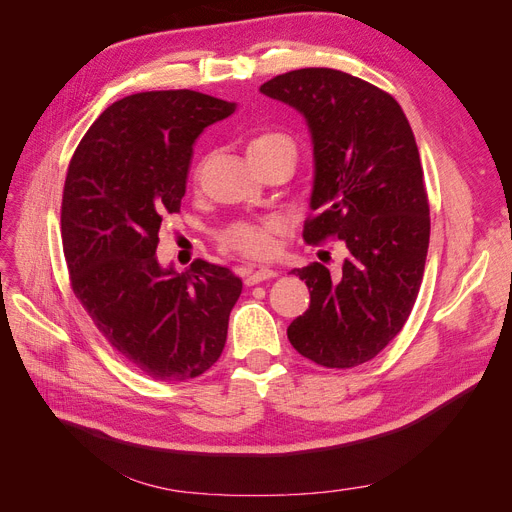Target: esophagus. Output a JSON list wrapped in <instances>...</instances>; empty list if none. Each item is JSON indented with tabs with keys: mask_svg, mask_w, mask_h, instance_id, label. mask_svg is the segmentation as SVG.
Returning <instances> with one entry per match:
<instances>
[{
	"mask_svg": "<svg viewBox=\"0 0 512 512\" xmlns=\"http://www.w3.org/2000/svg\"><path fill=\"white\" fill-rule=\"evenodd\" d=\"M273 277H277V271H273V269H269V267H260V269H254V271L247 273L245 284H247V286H254V284H260V282L273 280Z\"/></svg>",
	"mask_w": 512,
	"mask_h": 512,
	"instance_id": "obj_1",
	"label": "esophagus"
}]
</instances>
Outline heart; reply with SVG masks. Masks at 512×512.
Masks as SVG:
<instances>
[{
  "instance_id": "1",
  "label": "heart",
  "mask_w": 512,
  "mask_h": 512,
  "mask_svg": "<svg viewBox=\"0 0 512 512\" xmlns=\"http://www.w3.org/2000/svg\"><path fill=\"white\" fill-rule=\"evenodd\" d=\"M280 145H292V141L284 134L267 132L256 136L247 147V153L269 151ZM282 228V222L277 218H262V220H243L228 226L222 235L224 245L243 256L250 258H265L273 252V235Z\"/></svg>"
}]
</instances>
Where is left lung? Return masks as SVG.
<instances>
[{
  "instance_id": "8db88e82",
  "label": "left lung",
  "mask_w": 512,
  "mask_h": 512,
  "mask_svg": "<svg viewBox=\"0 0 512 512\" xmlns=\"http://www.w3.org/2000/svg\"><path fill=\"white\" fill-rule=\"evenodd\" d=\"M260 91L299 111L312 134L314 218L303 239L348 247L333 280L320 262L292 271L309 309L288 339L322 367L361 365L404 327L425 271L429 203L412 128L393 96L342 70H292Z\"/></svg>"
}]
</instances>
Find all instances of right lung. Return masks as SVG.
I'll return each mask as SVG.
<instances>
[{"instance_id": "right-lung-1", "label": "right lung", "mask_w": 512, "mask_h": 512, "mask_svg": "<svg viewBox=\"0 0 512 512\" xmlns=\"http://www.w3.org/2000/svg\"><path fill=\"white\" fill-rule=\"evenodd\" d=\"M235 108L190 89L128 96L94 121L68 166L61 243L72 290L106 342L153 380H190L220 359L243 288L207 260L177 273L156 256L196 138Z\"/></svg>"}]
</instances>
